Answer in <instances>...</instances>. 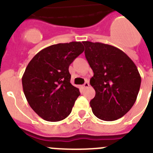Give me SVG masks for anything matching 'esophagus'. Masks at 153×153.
Returning <instances> with one entry per match:
<instances>
[{
	"instance_id": "34e87169",
	"label": "esophagus",
	"mask_w": 153,
	"mask_h": 153,
	"mask_svg": "<svg viewBox=\"0 0 153 153\" xmlns=\"http://www.w3.org/2000/svg\"><path fill=\"white\" fill-rule=\"evenodd\" d=\"M89 86H90V84L88 81H86V82H85V83L82 85V87H83V88H88Z\"/></svg>"
}]
</instances>
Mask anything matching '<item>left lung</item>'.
I'll return each mask as SVG.
<instances>
[{"mask_svg": "<svg viewBox=\"0 0 153 153\" xmlns=\"http://www.w3.org/2000/svg\"><path fill=\"white\" fill-rule=\"evenodd\" d=\"M85 57L94 72L90 84L96 91L90 102L98 118L111 122L122 118L134 104L141 77L134 62L115 47L83 41Z\"/></svg>", "mask_w": 153, "mask_h": 153, "instance_id": "8db88e82", "label": "left lung"}]
</instances>
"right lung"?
Wrapping results in <instances>:
<instances>
[{
  "mask_svg": "<svg viewBox=\"0 0 153 153\" xmlns=\"http://www.w3.org/2000/svg\"><path fill=\"white\" fill-rule=\"evenodd\" d=\"M85 51L78 41L41 50L27 65L22 88L31 109L48 122L65 119L72 112L79 89L70 83L69 65Z\"/></svg>",
  "mask_w": 153,
  "mask_h": 153,
  "instance_id": "1",
  "label": "right lung"
}]
</instances>
